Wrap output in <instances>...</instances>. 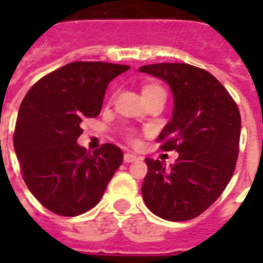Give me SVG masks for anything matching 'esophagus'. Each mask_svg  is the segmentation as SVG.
<instances>
[{
    "label": "esophagus",
    "mask_w": 263,
    "mask_h": 263,
    "mask_svg": "<svg viewBox=\"0 0 263 263\" xmlns=\"http://www.w3.org/2000/svg\"><path fill=\"white\" fill-rule=\"evenodd\" d=\"M124 160L126 162V163H132V162L138 160V157H137L136 154H132V153H126V154L124 155Z\"/></svg>",
    "instance_id": "esophagus-1"
}]
</instances>
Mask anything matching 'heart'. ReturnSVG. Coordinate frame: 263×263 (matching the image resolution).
I'll use <instances>...</instances> for the list:
<instances>
[{
    "mask_svg": "<svg viewBox=\"0 0 263 263\" xmlns=\"http://www.w3.org/2000/svg\"><path fill=\"white\" fill-rule=\"evenodd\" d=\"M155 89H160L159 85H155V84L146 85V87H143V89H142V95L147 93V92H152V90H155ZM127 138H129V141H132V142H134V141H136V138H134V134L132 133V132H129V133H127Z\"/></svg>",
    "mask_w": 263,
    "mask_h": 263,
    "instance_id": "b5f03b06",
    "label": "heart"
}]
</instances>
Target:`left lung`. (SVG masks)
<instances>
[{"instance_id":"left-lung-1","label":"left lung","mask_w":263,"mask_h":263,"mask_svg":"<svg viewBox=\"0 0 263 263\" xmlns=\"http://www.w3.org/2000/svg\"><path fill=\"white\" fill-rule=\"evenodd\" d=\"M139 72L166 81L174 97L173 118L158 141L179 158L166 168L146 158V205L168 221H185L208 210L231 180L238 158L241 116L224 85L205 69L185 63H158Z\"/></svg>"}]
</instances>
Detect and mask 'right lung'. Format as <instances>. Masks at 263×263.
<instances>
[{
  "mask_svg": "<svg viewBox=\"0 0 263 263\" xmlns=\"http://www.w3.org/2000/svg\"><path fill=\"white\" fill-rule=\"evenodd\" d=\"M129 66L73 62L36 81L23 99L14 150L23 180L51 212L78 216L100 201L124 160L105 143L93 153L78 143L84 118L100 115L108 84Z\"/></svg>",
  "mask_w": 263,
  "mask_h": 263,
  "instance_id": "add662e5",
  "label": "right lung"
}]
</instances>
